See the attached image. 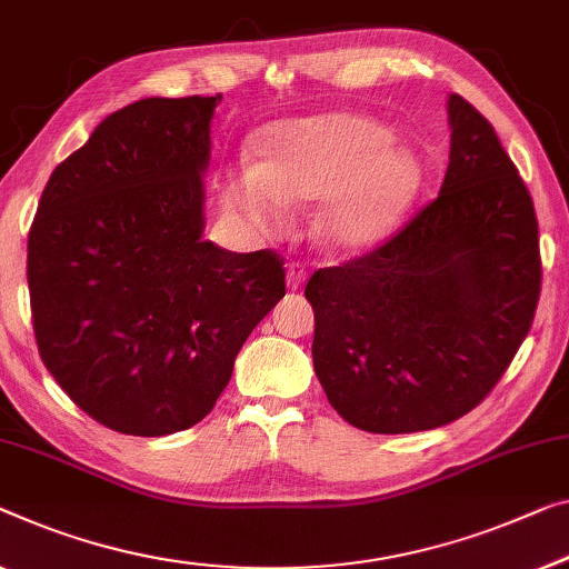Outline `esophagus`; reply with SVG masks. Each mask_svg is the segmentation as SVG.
Segmentation results:
<instances>
[{
	"label": "esophagus",
	"mask_w": 569,
	"mask_h": 569,
	"mask_svg": "<svg viewBox=\"0 0 569 569\" xmlns=\"http://www.w3.org/2000/svg\"><path fill=\"white\" fill-rule=\"evenodd\" d=\"M307 268L299 266V262H288L286 268V288L288 291H299V288L303 286V281H307Z\"/></svg>",
	"instance_id": "34e87169"
}]
</instances>
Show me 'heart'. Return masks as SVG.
Masks as SVG:
<instances>
[{
  "instance_id": "obj_1",
  "label": "heart",
  "mask_w": 569,
  "mask_h": 569,
  "mask_svg": "<svg viewBox=\"0 0 569 569\" xmlns=\"http://www.w3.org/2000/svg\"><path fill=\"white\" fill-rule=\"evenodd\" d=\"M260 160H240L222 176V207L258 232H270L288 207H307L311 234L329 252H366L401 230L423 191V160L376 117L321 112L270 124Z\"/></svg>"
}]
</instances>
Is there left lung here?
<instances>
[{
    "mask_svg": "<svg viewBox=\"0 0 569 569\" xmlns=\"http://www.w3.org/2000/svg\"><path fill=\"white\" fill-rule=\"evenodd\" d=\"M439 197L370 256L317 270L313 372L352 427L411 435L465 417L529 335L541 262L533 203L498 134L447 97Z\"/></svg>",
    "mask_w": 569,
    "mask_h": 569,
    "instance_id": "left-lung-1",
    "label": "left lung"
}]
</instances>
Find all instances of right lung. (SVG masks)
<instances>
[{"label":"right lung","instance_id":"add662e5","mask_svg":"<svg viewBox=\"0 0 569 569\" xmlns=\"http://www.w3.org/2000/svg\"><path fill=\"white\" fill-rule=\"evenodd\" d=\"M219 101L150 97L109 114L50 173L30 227L40 358L79 409L122 435L199 423L286 296L273 252L203 240Z\"/></svg>","mask_w":569,"mask_h":569}]
</instances>
